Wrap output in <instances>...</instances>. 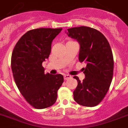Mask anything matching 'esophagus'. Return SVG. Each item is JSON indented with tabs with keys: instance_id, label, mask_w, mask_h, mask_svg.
<instances>
[{
	"instance_id": "esophagus-1",
	"label": "esophagus",
	"mask_w": 128,
	"mask_h": 128,
	"mask_svg": "<svg viewBox=\"0 0 128 128\" xmlns=\"http://www.w3.org/2000/svg\"><path fill=\"white\" fill-rule=\"evenodd\" d=\"M70 78H71V76L70 75H68V74H64V79H65V80Z\"/></svg>"
}]
</instances>
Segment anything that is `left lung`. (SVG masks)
I'll return each mask as SVG.
<instances>
[{
  "instance_id": "obj_1",
  "label": "left lung",
  "mask_w": 128,
  "mask_h": 128,
  "mask_svg": "<svg viewBox=\"0 0 128 128\" xmlns=\"http://www.w3.org/2000/svg\"><path fill=\"white\" fill-rule=\"evenodd\" d=\"M65 32L78 42V60L86 63L82 68L83 81L74 76L78 81L74 100L82 106H96L108 92L113 76V56L109 43L101 32L89 27H72Z\"/></svg>"
}]
</instances>
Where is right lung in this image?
<instances>
[{
  "mask_svg": "<svg viewBox=\"0 0 128 128\" xmlns=\"http://www.w3.org/2000/svg\"><path fill=\"white\" fill-rule=\"evenodd\" d=\"M62 30L39 28L28 30L20 38L12 55V70L17 87L26 101L38 109L54 104L63 82L62 74H45L42 65L50 54L53 40Z\"/></svg>",
  "mask_w": 128,
  "mask_h": 128,
  "instance_id": "obj_1",
  "label": "right lung"
}]
</instances>
